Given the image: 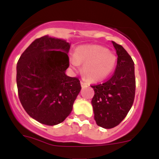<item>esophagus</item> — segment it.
Wrapping results in <instances>:
<instances>
[{"mask_svg": "<svg viewBox=\"0 0 159 159\" xmlns=\"http://www.w3.org/2000/svg\"><path fill=\"white\" fill-rule=\"evenodd\" d=\"M81 87H85V86L88 85V84L87 83L84 82V81H81Z\"/></svg>", "mask_w": 159, "mask_h": 159, "instance_id": "1", "label": "esophagus"}]
</instances>
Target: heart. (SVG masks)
Masks as SVG:
<instances>
[{"mask_svg": "<svg viewBox=\"0 0 159 159\" xmlns=\"http://www.w3.org/2000/svg\"><path fill=\"white\" fill-rule=\"evenodd\" d=\"M117 57L106 48L91 44L78 47L75 54L69 56V63L73 68L83 64L82 74L91 81H98L108 76L116 65Z\"/></svg>", "mask_w": 159, "mask_h": 159, "instance_id": "heart-1", "label": "heart"}]
</instances>
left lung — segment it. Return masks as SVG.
Listing matches in <instances>:
<instances>
[{"instance_id": "1", "label": "left lung", "mask_w": 159, "mask_h": 159, "mask_svg": "<svg viewBox=\"0 0 159 159\" xmlns=\"http://www.w3.org/2000/svg\"><path fill=\"white\" fill-rule=\"evenodd\" d=\"M118 54L115 70L108 81L93 84L91 100L94 120L100 127L112 129L123 121L133 105L135 94L134 61L121 45L112 41Z\"/></svg>"}]
</instances>
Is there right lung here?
<instances>
[{"label":"right lung","mask_w":159,"mask_h":159,"mask_svg":"<svg viewBox=\"0 0 159 159\" xmlns=\"http://www.w3.org/2000/svg\"><path fill=\"white\" fill-rule=\"evenodd\" d=\"M70 44L48 35L35 39L17 64L18 97L24 109L41 124L55 125L70 115L81 87L67 76Z\"/></svg>","instance_id":"obj_1"}]
</instances>
